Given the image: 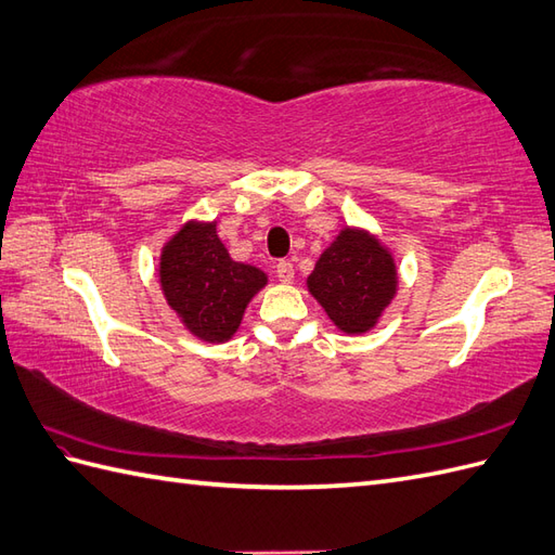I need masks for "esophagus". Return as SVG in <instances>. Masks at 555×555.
I'll list each match as a JSON object with an SVG mask.
<instances>
[{
    "label": "esophagus",
    "mask_w": 555,
    "mask_h": 555,
    "mask_svg": "<svg viewBox=\"0 0 555 555\" xmlns=\"http://www.w3.org/2000/svg\"><path fill=\"white\" fill-rule=\"evenodd\" d=\"M276 276L283 283H291L295 279V267L291 260H279L276 262Z\"/></svg>",
    "instance_id": "obj_1"
}]
</instances>
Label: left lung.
I'll use <instances>...</instances> for the list:
<instances>
[{"instance_id": "1", "label": "left lung", "mask_w": 555, "mask_h": 555, "mask_svg": "<svg viewBox=\"0 0 555 555\" xmlns=\"http://www.w3.org/2000/svg\"><path fill=\"white\" fill-rule=\"evenodd\" d=\"M307 286L340 331L366 333L397 291L392 255L366 231L345 229L319 257Z\"/></svg>"}]
</instances>
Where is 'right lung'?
Here are the masks:
<instances>
[{
    "mask_svg": "<svg viewBox=\"0 0 555 555\" xmlns=\"http://www.w3.org/2000/svg\"><path fill=\"white\" fill-rule=\"evenodd\" d=\"M267 283L257 267L234 262L212 224H186L160 255V286L186 328L208 343L236 333L246 305Z\"/></svg>",
    "mask_w": 555,
    "mask_h": 555,
    "instance_id": "1",
    "label": "right lung"
}]
</instances>
